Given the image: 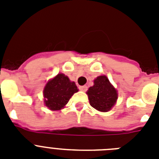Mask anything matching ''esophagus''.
<instances>
[{"instance_id": "34e87169", "label": "esophagus", "mask_w": 159, "mask_h": 159, "mask_svg": "<svg viewBox=\"0 0 159 159\" xmlns=\"http://www.w3.org/2000/svg\"><path fill=\"white\" fill-rule=\"evenodd\" d=\"M79 89L82 92H86L87 90V86H79Z\"/></svg>"}]
</instances>
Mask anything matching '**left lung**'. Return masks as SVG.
<instances>
[{"instance_id":"1","label":"left lung","mask_w":159,"mask_h":159,"mask_svg":"<svg viewBox=\"0 0 159 159\" xmlns=\"http://www.w3.org/2000/svg\"><path fill=\"white\" fill-rule=\"evenodd\" d=\"M90 105L102 112L110 111L117 100V92L106 76H100L94 80V86L87 91Z\"/></svg>"}]
</instances>
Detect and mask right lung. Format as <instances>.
Returning <instances> with one entry per match:
<instances>
[{
    "label": "right lung",
    "mask_w": 159,
    "mask_h": 159,
    "mask_svg": "<svg viewBox=\"0 0 159 159\" xmlns=\"http://www.w3.org/2000/svg\"><path fill=\"white\" fill-rule=\"evenodd\" d=\"M78 92L74 82H71L64 74L59 73L46 84L43 90L44 103L52 111L64 107L75 92Z\"/></svg>",
    "instance_id": "right-lung-1"
}]
</instances>
